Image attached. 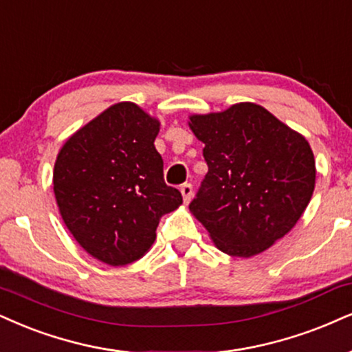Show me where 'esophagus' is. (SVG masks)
<instances>
[{"mask_svg":"<svg viewBox=\"0 0 352 352\" xmlns=\"http://www.w3.org/2000/svg\"><path fill=\"white\" fill-rule=\"evenodd\" d=\"M181 194H183V199L186 204H189L190 197H192V186H190L189 183H186L181 186Z\"/></svg>","mask_w":352,"mask_h":352,"instance_id":"obj_1","label":"esophagus"}]
</instances>
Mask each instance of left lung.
I'll use <instances>...</instances> for the list:
<instances>
[{
  "instance_id": "8db88e82",
  "label": "left lung",
  "mask_w": 352,
  "mask_h": 352,
  "mask_svg": "<svg viewBox=\"0 0 352 352\" xmlns=\"http://www.w3.org/2000/svg\"><path fill=\"white\" fill-rule=\"evenodd\" d=\"M207 171L189 209L223 253L251 258L294 228L315 189L309 142L254 102L189 117Z\"/></svg>"
}]
</instances>
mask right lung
I'll return each mask as SVG.
<instances>
[{
    "instance_id": "obj_1",
    "label": "right lung",
    "mask_w": 352,
    "mask_h": 352,
    "mask_svg": "<svg viewBox=\"0 0 352 352\" xmlns=\"http://www.w3.org/2000/svg\"><path fill=\"white\" fill-rule=\"evenodd\" d=\"M158 119L117 102L65 142L54 168L60 215L86 253L109 266L140 259L164 214L183 204L155 148Z\"/></svg>"
}]
</instances>
